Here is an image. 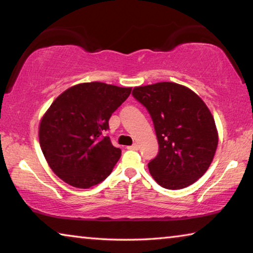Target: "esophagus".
I'll return each mask as SVG.
<instances>
[{
    "label": "esophagus",
    "mask_w": 253,
    "mask_h": 253,
    "mask_svg": "<svg viewBox=\"0 0 253 253\" xmlns=\"http://www.w3.org/2000/svg\"><path fill=\"white\" fill-rule=\"evenodd\" d=\"M127 149H130V151H137V149H138V145L134 144V145H131V146H128Z\"/></svg>",
    "instance_id": "34e87169"
}]
</instances>
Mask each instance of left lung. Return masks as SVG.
<instances>
[{"label":"left lung","mask_w":253,"mask_h":253,"mask_svg":"<svg viewBox=\"0 0 253 253\" xmlns=\"http://www.w3.org/2000/svg\"><path fill=\"white\" fill-rule=\"evenodd\" d=\"M131 95L147 109L155 128L158 154L148 163L153 178L169 190L198 181L212 163L219 142L204 101L174 83L136 87Z\"/></svg>","instance_id":"8db88e82"}]
</instances>
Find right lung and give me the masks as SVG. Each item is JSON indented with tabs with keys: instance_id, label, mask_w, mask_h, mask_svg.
<instances>
[{
	"instance_id": "add662e5",
	"label": "right lung",
	"mask_w": 253,
	"mask_h": 253,
	"mask_svg": "<svg viewBox=\"0 0 253 253\" xmlns=\"http://www.w3.org/2000/svg\"><path fill=\"white\" fill-rule=\"evenodd\" d=\"M131 88L104 83L76 84L63 91L40 123L39 140L51 169L78 188L101 183L122 155L108 136L109 118Z\"/></svg>"
}]
</instances>
